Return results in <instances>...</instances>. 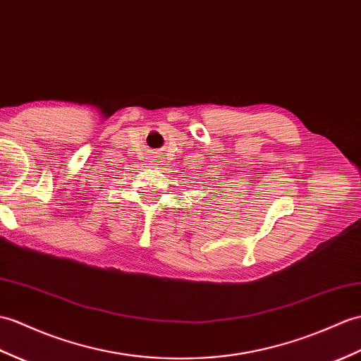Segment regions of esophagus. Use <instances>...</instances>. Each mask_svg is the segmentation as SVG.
Returning <instances> with one entry per match:
<instances>
[{
	"instance_id": "obj_1",
	"label": "esophagus",
	"mask_w": 361,
	"mask_h": 361,
	"mask_svg": "<svg viewBox=\"0 0 361 361\" xmlns=\"http://www.w3.org/2000/svg\"><path fill=\"white\" fill-rule=\"evenodd\" d=\"M154 163H155V164H158V163H161V161H160V157H154Z\"/></svg>"
}]
</instances>
